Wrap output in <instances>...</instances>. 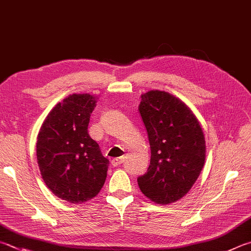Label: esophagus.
I'll list each match as a JSON object with an SVG mask.
<instances>
[{
	"instance_id": "obj_1",
	"label": "esophagus",
	"mask_w": 251,
	"mask_h": 251,
	"mask_svg": "<svg viewBox=\"0 0 251 251\" xmlns=\"http://www.w3.org/2000/svg\"><path fill=\"white\" fill-rule=\"evenodd\" d=\"M123 161H124V157H120V158H114L113 160L111 161V165H112L113 167H117V166H120Z\"/></svg>"
}]
</instances>
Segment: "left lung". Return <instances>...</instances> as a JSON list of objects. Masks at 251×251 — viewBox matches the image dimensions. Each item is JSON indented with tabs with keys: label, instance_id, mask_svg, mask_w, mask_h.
I'll list each match as a JSON object with an SVG mask.
<instances>
[{
	"label": "left lung",
	"instance_id": "left-lung-1",
	"mask_svg": "<svg viewBox=\"0 0 251 251\" xmlns=\"http://www.w3.org/2000/svg\"><path fill=\"white\" fill-rule=\"evenodd\" d=\"M138 111L151 152L147 172L137 179L139 189L158 204L176 202L189 192L203 169L201 125L183 102L165 91L141 95Z\"/></svg>",
	"mask_w": 251,
	"mask_h": 251
}]
</instances>
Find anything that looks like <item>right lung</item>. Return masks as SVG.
Listing matches in <instances>:
<instances>
[{
  "label": "right lung",
  "instance_id": "1",
  "mask_svg": "<svg viewBox=\"0 0 251 251\" xmlns=\"http://www.w3.org/2000/svg\"><path fill=\"white\" fill-rule=\"evenodd\" d=\"M95 103L90 94L69 95L48 114L36 144L45 183L57 198L74 204L97 197L110 165L88 133Z\"/></svg>",
  "mask_w": 251,
  "mask_h": 251
}]
</instances>
